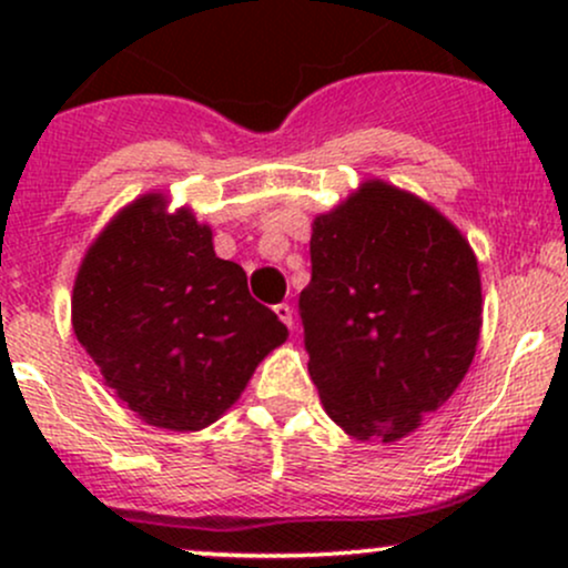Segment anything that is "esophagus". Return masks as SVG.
<instances>
[{"label": "esophagus", "mask_w": 568, "mask_h": 568, "mask_svg": "<svg viewBox=\"0 0 568 568\" xmlns=\"http://www.w3.org/2000/svg\"><path fill=\"white\" fill-rule=\"evenodd\" d=\"M275 315L280 317V321H283L285 325H288V328H293V310L288 304H277L275 306Z\"/></svg>", "instance_id": "esophagus-1"}]
</instances>
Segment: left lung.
Wrapping results in <instances>:
<instances>
[{"label":"left lung","mask_w":568,"mask_h":568,"mask_svg":"<svg viewBox=\"0 0 568 568\" xmlns=\"http://www.w3.org/2000/svg\"><path fill=\"white\" fill-rule=\"evenodd\" d=\"M310 256L298 315L325 414L357 440L414 433L478 347L470 243L429 202L376 179L315 219Z\"/></svg>","instance_id":"1"}]
</instances>
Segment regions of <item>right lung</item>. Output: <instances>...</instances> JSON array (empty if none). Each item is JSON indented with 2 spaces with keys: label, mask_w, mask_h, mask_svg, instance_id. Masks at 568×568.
Listing matches in <instances>:
<instances>
[{
  "label": "right lung",
  "mask_w": 568,
  "mask_h": 568,
  "mask_svg": "<svg viewBox=\"0 0 568 568\" xmlns=\"http://www.w3.org/2000/svg\"><path fill=\"white\" fill-rule=\"evenodd\" d=\"M71 325L116 397L173 433L213 425L288 338L243 266L216 256L211 226L168 213L162 194L122 207L84 253Z\"/></svg>",
  "instance_id": "right-lung-1"
}]
</instances>
